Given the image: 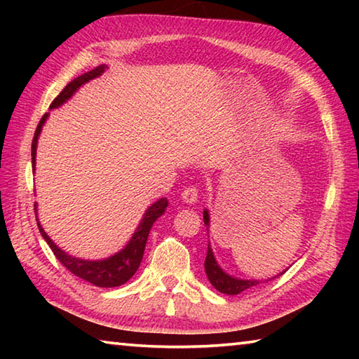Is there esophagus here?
Masks as SVG:
<instances>
[{
	"label": "esophagus",
	"instance_id": "obj_1",
	"mask_svg": "<svg viewBox=\"0 0 359 359\" xmlns=\"http://www.w3.org/2000/svg\"><path fill=\"white\" fill-rule=\"evenodd\" d=\"M182 199H184L185 203H196L198 201V188L194 185H190L187 187L184 191H182Z\"/></svg>",
	"mask_w": 359,
	"mask_h": 359
}]
</instances>
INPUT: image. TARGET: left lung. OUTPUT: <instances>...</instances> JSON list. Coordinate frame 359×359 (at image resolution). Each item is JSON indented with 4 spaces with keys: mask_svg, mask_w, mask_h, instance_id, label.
<instances>
[{
    "mask_svg": "<svg viewBox=\"0 0 359 359\" xmlns=\"http://www.w3.org/2000/svg\"><path fill=\"white\" fill-rule=\"evenodd\" d=\"M204 224L209 229V212L208 210H204ZM204 267H205V274H208V278L210 280V283L214 285V287L220 291V293H224V294H239V293H242V291H245L248 288L255 287V285H258L257 280H241V278H234V277L228 276L226 272H223L222 267L217 264L210 245H208V255H205ZM276 277H278V276H276Z\"/></svg>",
    "mask_w": 359,
    "mask_h": 359,
    "instance_id": "obj_1",
    "label": "left lung"
}]
</instances>
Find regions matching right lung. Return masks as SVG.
I'll use <instances>...</instances> for the list:
<instances>
[{"label": "right lung", "mask_w": 359, "mask_h": 359, "mask_svg": "<svg viewBox=\"0 0 359 359\" xmlns=\"http://www.w3.org/2000/svg\"><path fill=\"white\" fill-rule=\"evenodd\" d=\"M102 71H104V66H98V68H95L92 71L85 72V74H82V76L76 77L74 81H71L68 85H66L62 92H60L57 98L52 101L50 107L53 109V107L62 106L66 100L71 98L72 93H74L82 83L92 81V79H95V77H98ZM46 118H47V114L42 115L39 125L36 126V131H34V137L32 142L33 166L36 161V145H38V136H39L41 128H42V125H44ZM166 208H168L166 198H161L160 201L151 204L147 209V212L144 214L142 222L137 226L136 233L133 234V238L128 242V245H126L121 252L115 253L114 257L107 258V259H101V261H87V259H79V258L71 257V255L65 253L62 248H58L55 244H53L52 239L46 234V231L42 229L39 222H38V228L41 231L42 238L46 239L48 247L52 248L53 255H55L57 259L66 267V269L72 272L74 276L83 278V280L93 283L95 287L112 288V287H120V285L128 282L130 278L135 276V272L137 271V267H139V264H141L142 257H144L145 242H147L151 224L155 223L158 217L165 214ZM34 210H36V204H34Z\"/></svg>", "instance_id": "right-lung-1"}]
</instances>
